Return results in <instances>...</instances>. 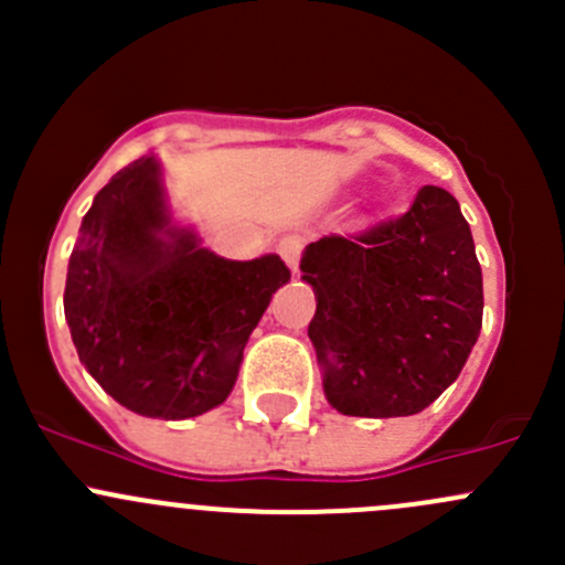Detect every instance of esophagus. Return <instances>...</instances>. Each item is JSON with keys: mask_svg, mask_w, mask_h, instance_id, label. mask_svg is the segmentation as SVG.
<instances>
[{"mask_svg": "<svg viewBox=\"0 0 565 565\" xmlns=\"http://www.w3.org/2000/svg\"><path fill=\"white\" fill-rule=\"evenodd\" d=\"M278 256H281L284 262L289 265V270H298V262H300V254H303V241H300L298 235H284L281 241H278Z\"/></svg>", "mask_w": 565, "mask_h": 565, "instance_id": "esophagus-1", "label": "esophagus"}]
</instances>
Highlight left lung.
<instances>
[{"label": "left lung", "mask_w": 565, "mask_h": 565, "mask_svg": "<svg viewBox=\"0 0 565 565\" xmlns=\"http://www.w3.org/2000/svg\"><path fill=\"white\" fill-rule=\"evenodd\" d=\"M315 287L309 339L339 413L398 418L459 377L483 319V284L459 202L424 185L398 218L319 237L300 259Z\"/></svg>", "instance_id": "1"}]
</instances>
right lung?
Here are the masks:
<instances>
[{"label":"right lung","mask_w":565,"mask_h":565,"mask_svg":"<svg viewBox=\"0 0 565 565\" xmlns=\"http://www.w3.org/2000/svg\"><path fill=\"white\" fill-rule=\"evenodd\" d=\"M276 254L232 262L174 230L161 167L141 158L108 180L84 215L65 281L78 361L114 402L180 420L218 407L273 292Z\"/></svg>","instance_id":"obj_1"}]
</instances>
